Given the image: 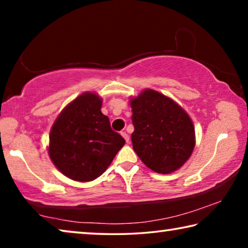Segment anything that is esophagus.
Wrapping results in <instances>:
<instances>
[{"label": "esophagus", "mask_w": 248, "mask_h": 248, "mask_svg": "<svg viewBox=\"0 0 248 248\" xmlns=\"http://www.w3.org/2000/svg\"><path fill=\"white\" fill-rule=\"evenodd\" d=\"M121 136L124 137V139L125 140V142H129V139H130V138H129V136H128V133H125L124 131H123V132H121Z\"/></svg>", "instance_id": "obj_1"}]
</instances>
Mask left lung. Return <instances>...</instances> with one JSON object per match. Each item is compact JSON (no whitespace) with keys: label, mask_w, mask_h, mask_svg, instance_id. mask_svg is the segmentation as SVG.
Returning <instances> with one entry per match:
<instances>
[{"label":"left lung","mask_w":248,"mask_h":248,"mask_svg":"<svg viewBox=\"0 0 248 248\" xmlns=\"http://www.w3.org/2000/svg\"><path fill=\"white\" fill-rule=\"evenodd\" d=\"M131 141L141 161L159 174L182 167L195 148V128L186 111L152 90L131 99Z\"/></svg>","instance_id":"8db88e82"}]
</instances>
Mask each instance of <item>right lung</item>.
Here are the masks:
<instances>
[{"label":"right lung","instance_id":"obj_1","mask_svg":"<svg viewBox=\"0 0 248 248\" xmlns=\"http://www.w3.org/2000/svg\"><path fill=\"white\" fill-rule=\"evenodd\" d=\"M100 108L99 96L84 93L63 109L53 124L49 155L66 177L78 182L99 177L125 143Z\"/></svg>","mask_w":248,"mask_h":248}]
</instances>
